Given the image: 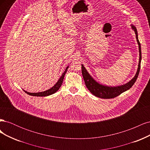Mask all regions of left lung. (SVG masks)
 Here are the masks:
<instances>
[{
	"instance_id": "1",
	"label": "left lung",
	"mask_w": 150,
	"mask_h": 150,
	"mask_svg": "<svg viewBox=\"0 0 150 150\" xmlns=\"http://www.w3.org/2000/svg\"><path fill=\"white\" fill-rule=\"evenodd\" d=\"M131 29L134 31V33L136 34V38H137V43L138 44L139 47V58L137 71L136 72V74L133 77V78L131 79L129 82L124 84L116 86H108L100 84L90 75L88 71L86 70L84 65L81 64V66H82V74L86 86L89 89V91L93 95H94L95 96L103 99L114 98L117 96H119L121 93L129 89L133 86V84L136 82V81H137L140 70L141 61H142V50H141V44L138 40L137 29L136 28V27L132 24H131Z\"/></svg>"
}]
</instances>
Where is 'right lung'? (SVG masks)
<instances>
[{
	"instance_id": "right-lung-1",
	"label": "right lung",
	"mask_w": 150,
	"mask_h": 150,
	"mask_svg": "<svg viewBox=\"0 0 150 150\" xmlns=\"http://www.w3.org/2000/svg\"><path fill=\"white\" fill-rule=\"evenodd\" d=\"M68 67H69V66H67V67L66 68L65 71L63 72L61 76L60 77V78L59 79V80L57 81V82L54 84L51 88H50L46 91H42V92H39V93H29L26 91L24 90V91L25 92V93L28 94L29 95H30V96H49V95H51L54 93H55L56 92H57V91L59 89L60 87L61 86L62 82H63V79H64V76L66 73V72L67 71Z\"/></svg>"
}]
</instances>
